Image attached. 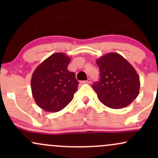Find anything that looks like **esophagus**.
Masks as SVG:
<instances>
[{"label": "esophagus", "instance_id": "1", "mask_svg": "<svg viewBox=\"0 0 158 158\" xmlns=\"http://www.w3.org/2000/svg\"><path fill=\"white\" fill-rule=\"evenodd\" d=\"M81 83H83V84H90V83H91V79H88V80H86V81H81Z\"/></svg>", "mask_w": 158, "mask_h": 158}]
</instances>
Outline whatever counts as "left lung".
I'll return each mask as SVG.
<instances>
[{"label": "left lung", "mask_w": 158, "mask_h": 158, "mask_svg": "<svg viewBox=\"0 0 158 158\" xmlns=\"http://www.w3.org/2000/svg\"><path fill=\"white\" fill-rule=\"evenodd\" d=\"M99 81L92 88L99 101L108 108L119 109L128 106L138 96L139 77L133 66L117 52H109L97 59Z\"/></svg>", "instance_id": "8db88e82"}]
</instances>
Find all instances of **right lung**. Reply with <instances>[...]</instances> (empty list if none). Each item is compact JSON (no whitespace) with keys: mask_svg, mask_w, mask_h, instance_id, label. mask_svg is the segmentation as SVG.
Instances as JSON below:
<instances>
[{"mask_svg":"<svg viewBox=\"0 0 158 158\" xmlns=\"http://www.w3.org/2000/svg\"><path fill=\"white\" fill-rule=\"evenodd\" d=\"M70 58L56 52L41 62L32 73L31 89L38 106L48 112H58L71 102L79 81L68 70Z\"/></svg>","mask_w":158,"mask_h":158,"instance_id":"obj_1","label":"right lung"}]
</instances>
